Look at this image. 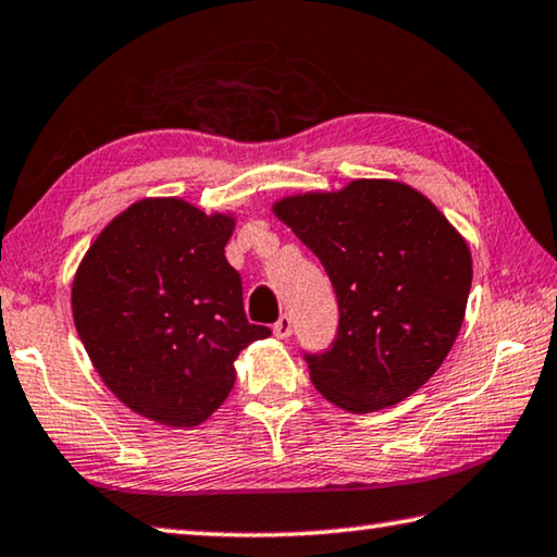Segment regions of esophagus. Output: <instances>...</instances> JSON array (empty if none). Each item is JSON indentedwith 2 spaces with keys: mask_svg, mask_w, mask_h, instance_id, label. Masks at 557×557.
Wrapping results in <instances>:
<instances>
[{
  "mask_svg": "<svg viewBox=\"0 0 557 557\" xmlns=\"http://www.w3.org/2000/svg\"><path fill=\"white\" fill-rule=\"evenodd\" d=\"M290 331H294V321H290L288 313H284L276 323H273V333H276V338H288Z\"/></svg>",
  "mask_w": 557,
  "mask_h": 557,
  "instance_id": "esophagus-1",
  "label": "esophagus"
}]
</instances>
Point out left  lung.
<instances>
[{
  "label": "left lung",
  "instance_id": "obj_1",
  "mask_svg": "<svg viewBox=\"0 0 557 557\" xmlns=\"http://www.w3.org/2000/svg\"><path fill=\"white\" fill-rule=\"evenodd\" d=\"M273 212L321 259L338 298L333 343L304 350L318 392L355 414L403 403L459 335L471 290L467 242L430 199L389 180L288 197Z\"/></svg>",
  "mask_w": 557,
  "mask_h": 557
}]
</instances>
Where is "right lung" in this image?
Returning <instances> with one entry per match:
<instances>
[{
	"instance_id": "obj_1",
	"label": "right lung",
	"mask_w": 557,
	"mask_h": 557,
	"mask_svg": "<svg viewBox=\"0 0 557 557\" xmlns=\"http://www.w3.org/2000/svg\"><path fill=\"white\" fill-rule=\"evenodd\" d=\"M234 219L182 199H143L115 216L81 261L71 306L98 375L133 412L195 426L236 380L246 345L242 276L224 257Z\"/></svg>"
}]
</instances>
